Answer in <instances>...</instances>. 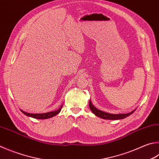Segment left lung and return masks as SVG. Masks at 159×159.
<instances>
[{"label": "left lung", "mask_w": 159, "mask_h": 159, "mask_svg": "<svg viewBox=\"0 0 159 159\" xmlns=\"http://www.w3.org/2000/svg\"><path fill=\"white\" fill-rule=\"evenodd\" d=\"M89 106L92 112H93L96 116L102 118V119L111 120L124 119V118H126V117L131 115L133 112L135 111V110H134V111H133L131 112H129V113H126V114H111V113H108V112H106L102 111H100V110H98L97 108H95L94 106L92 105L90 100H89Z\"/></svg>", "instance_id": "obj_1"}]
</instances>
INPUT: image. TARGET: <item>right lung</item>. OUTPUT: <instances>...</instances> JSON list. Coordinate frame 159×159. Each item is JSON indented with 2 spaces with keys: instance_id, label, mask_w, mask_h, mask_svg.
Listing matches in <instances>:
<instances>
[{
  "instance_id": "1",
  "label": "right lung",
  "mask_w": 159,
  "mask_h": 159,
  "mask_svg": "<svg viewBox=\"0 0 159 159\" xmlns=\"http://www.w3.org/2000/svg\"><path fill=\"white\" fill-rule=\"evenodd\" d=\"M62 107V106H61V107H60L58 110H57V111L46 112V113H34L33 114V113H29V112H26L24 111H22V110H21V111L24 115H27V116H28V117L35 118V119L44 120V119H48V118H51L53 116H56V115L58 114L60 112V111H61Z\"/></svg>"
}]
</instances>
